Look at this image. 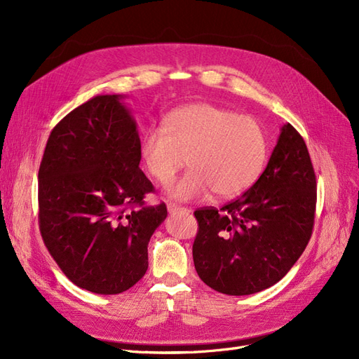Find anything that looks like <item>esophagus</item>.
<instances>
[{"label":"esophagus","mask_w":359,"mask_h":359,"mask_svg":"<svg viewBox=\"0 0 359 359\" xmlns=\"http://www.w3.org/2000/svg\"><path fill=\"white\" fill-rule=\"evenodd\" d=\"M168 211L169 214H180V212H190L189 208H182V206H177V205H168Z\"/></svg>","instance_id":"obj_1"}]
</instances>
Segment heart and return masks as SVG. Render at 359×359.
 <instances>
[{
	"label": "heart",
	"mask_w": 359,
	"mask_h": 359,
	"mask_svg": "<svg viewBox=\"0 0 359 359\" xmlns=\"http://www.w3.org/2000/svg\"><path fill=\"white\" fill-rule=\"evenodd\" d=\"M147 172L168 186L184 163L191 168L169 196L193 201L215 191L233 198L248 190L268 158V136L256 118L208 103L180 107L168 115L165 128H149L139 148Z\"/></svg>",
	"instance_id": "heart-1"
}]
</instances>
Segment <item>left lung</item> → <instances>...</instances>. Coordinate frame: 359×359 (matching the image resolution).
Instances as JSON below:
<instances>
[{
    "mask_svg": "<svg viewBox=\"0 0 359 359\" xmlns=\"http://www.w3.org/2000/svg\"><path fill=\"white\" fill-rule=\"evenodd\" d=\"M316 210V175L306 142L289 123L262 175L223 208L194 211L198 276L226 295H252L283 278L306 250Z\"/></svg>",
    "mask_w": 359,
    "mask_h": 359,
    "instance_id": "8db88e82",
    "label": "left lung"
}]
</instances>
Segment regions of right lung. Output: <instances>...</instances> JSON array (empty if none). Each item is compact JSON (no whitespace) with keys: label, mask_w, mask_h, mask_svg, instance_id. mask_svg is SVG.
Returning a JSON list of instances; mask_svg holds the SVG:
<instances>
[{"label":"right lung","mask_w":359,"mask_h":359,"mask_svg":"<svg viewBox=\"0 0 359 359\" xmlns=\"http://www.w3.org/2000/svg\"><path fill=\"white\" fill-rule=\"evenodd\" d=\"M126 95H95L53 127L39 169V224L76 286L121 293L148 269V243L165 203L144 206L153 184L139 169L140 139Z\"/></svg>","instance_id":"obj_1"}]
</instances>
